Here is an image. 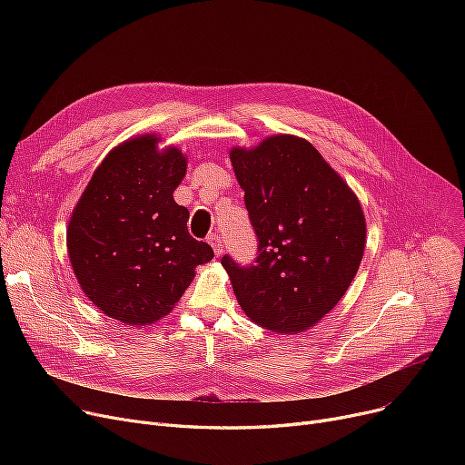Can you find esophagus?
I'll return each instance as SVG.
<instances>
[{
	"mask_svg": "<svg viewBox=\"0 0 465 465\" xmlns=\"http://www.w3.org/2000/svg\"><path fill=\"white\" fill-rule=\"evenodd\" d=\"M207 241L211 242V247H213V251H214V254H216V256L223 254V249H224V245H223V237H220L218 233H211V235L207 237Z\"/></svg>",
	"mask_w": 465,
	"mask_h": 465,
	"instance_id": "esophagus-1",
	"label": "esophagus"
}]
</instances>
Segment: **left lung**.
<instances>
[{
	"label": "left lung",
	"instance_id": "8db88e82",
	"mask_svg": "<svg viewBox=\"0 0 465 465\" xmlns=\"http://www.w3.org/2000/svg\"><path fill=\"white\" fill-rule=\"evenodd\" d=\"M258 256L241 265L223 256L235 298L272 331L300 333L339 303L365 249V218L349 184L314 146L272 135L254 149L230 151Z\"/></svg>",
	"mask_w": 465,
	"mask_h": 465
}]
</instances>
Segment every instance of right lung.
Here are the masks:
<instances>
[{
    "label": "right lung",
    "mask_w": 465,
    "mask_h": 465,
    "mask_svg": "<svg viewBox=\"0 0 465 465\" xmlns=\"http://www.w3.org/2000/svg\"><path fill=\"white\" fill-rule=\"evenodd\" d=\"M156 135L128 139L94 171L67 226V252L86 298L107 316L149 326L169 314L195 267L214 252L186 228L173 200L184 154Z\"/></svg>",
    "instance_id": "1"
}]
</instances>
